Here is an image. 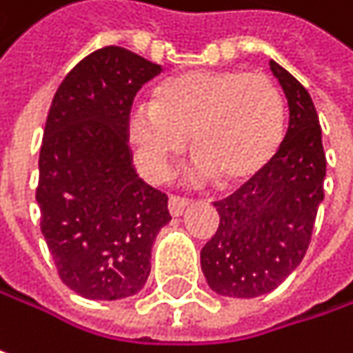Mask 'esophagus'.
<instances>
[{
  "instance_id": "34e87169",
  "label": "esophagus",
  "mask_w": 353,
  "mask_h": 353,
  "mask_svg": "<svg viewBox=\"0 0 353 353\" xmlns=\"http://www.w3.org/2000/svg\"><path fill=\"white\" fill-rule=\"evenodd\" d=\"M188 206H190V200L179 198V196H172L170 202H168V208H170V214H172V216H181V214L185 212Z\"/></svg>"
}]
</instances>
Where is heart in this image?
Masks as SVG:
<instances>
[{
  "label": "heart",
  "instance_id": "b5f03b06",
  "mask_svg": "<svg viewBox=\"0 0 353 353\" xmlns=\"http://www.w3.org/2000/svg\"><path fill=\"white\" fill-rule=\"evenodd\" d=\"M126 132L149 177L168 172L188 137L194 153L188 176L239 183L276 155L284 134V100L261 73L188 71L159 83L151 106L130 108Z\"/></svg>",
  "mask_w": 353,
  "mask_h": 353
}]
</instances>
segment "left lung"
<instances>
[{"label": "left lung", "instance_id": "obj_1", "mask_svg": "<svg viewBox=\"0 0 353 353\" xmlns=\"http://www.w3.org/2000/svg\"><path fill=\"white\" fill-rule=\"evenodd\" d=\"M270 69L288 100L286 137L259 174L214 202L221 223L200 251L208 286L231 299L268 294L299 268L325 196L327 161L315 104L284 67L270 61Z\"/></svg>", "mask_w": 353, "mask_h": 353}]
</instances>
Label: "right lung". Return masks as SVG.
Instances as JSON below:
<instances>
[{"mask_svg":"<svg viewBox=\"0 0 353 353\" xmlns=\"http://www.w3.org/2000/svg\"><path fill=\"white\" fill-rule=\"evenodd\" d=\"M155 65L122 46L81 59L59 85L38 159L40 229L61 280L83 299L137 294L172 221L168 196L132 165L126 116Z\"/></svg>","mask_w":353,"mask_h":353,"instance_id":"1","label":"right lung"}]
</instances>
